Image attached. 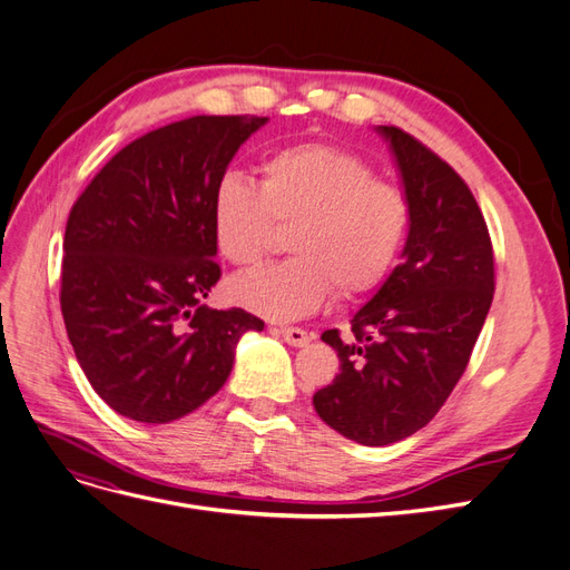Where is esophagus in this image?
I'll list each match as a JSON object with an SVG mask.
<instances>
[{
  "label": "esophagus",
  "instance_id": "34e87169",
  "mask_svg": "<svg viewBox=\"0 0 570 570\" xmlns=\"http://www.w3.org/2000/svg\"><path fill=\"white\" fill-rule=\"evenodd\" d=\"M278 333L283 335V340L289 344V347H306L312 342V333L302 331V327H289V325H281Z\"/></svg>",
  "mask_w": 570,
  "mask_h": 570
}]
</instances>
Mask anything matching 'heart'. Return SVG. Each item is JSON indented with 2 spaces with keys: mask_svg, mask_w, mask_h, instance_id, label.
Returning a JSON list of instances; mask_svg holds the SVG:
<instances>
[{
  "mask_svg": "<svg viewBox=\"0 0 570 570\" xmlns=\"http://www.w3.org/2000/svg\"><path fill=\"white\" fill-rule=\"evenodd\" d=\"M275 223H292L295 254L233 281L235 299L273 321L316 312L383 281L409 230L411 204L400 187L373 178L354 151L325 142L275 149L258 164V183L223 176L212 195V233L223 258L252 266L271 245Z\"/></svg>",
  "mask_w": 570,
  "mask_h": 570,
  "instance_id": "b5f03b06",
  "label": "heart"
}]
</instances>
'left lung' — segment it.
Returning <instances> with one entry per match:
<instances>
[{
	"label": "left lung",
	"instance_id": "obj_1",
	"mask_svg": "<svg viewBox=\"0 0 570 570\" xmlns=\"http://www.w3.org/2000/svg\"><path fill=\"white\" fill-rule=\"evenodd\" d=\"M387 142L411 220L402 262L352 316L325 331L340 373L314 394L318 416L366 446L400 442L433 421L469 364L494 295L485 218L456 170L394 126Z\"/></svg>",
	"mask_w": 570,
	"mask_h": 570
}]
</instances>
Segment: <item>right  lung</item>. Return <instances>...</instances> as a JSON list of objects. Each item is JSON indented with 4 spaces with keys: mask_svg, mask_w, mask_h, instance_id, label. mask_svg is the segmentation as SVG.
I'll list each match as a JSON object with an SVG mask.
<instances>
[{
    "mask_svg": "<svg viewBox=\"0 0 570 570\" xmlns=\"http://www.w3.org/2000/svg\"><path fill=\"white\" fill-rule=\"evenodd\" d=\"M262 116H193L120 149L66 223L61 314L95 392L116 413L170 423L228 381L245 308H209L220 278L212 195Z\"/></svg>",
    "mask_w": 570,
    "mask_h": 570,
    "instance_id": "right-lung-1",
    "label": "right lung"
}]
</instances>
